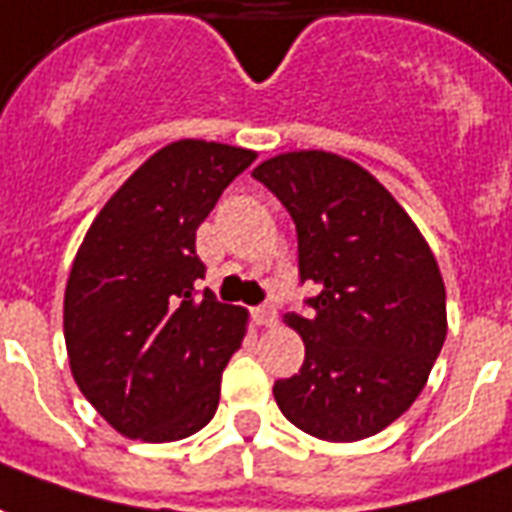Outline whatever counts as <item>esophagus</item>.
<instances>
[{
    "mask_svg": "<svg viewBox=\"0 0 512 512\" xmlns=\"http://www.w3.org/2000/svg\"><path fill=\"white\" fill-rule=\"evenodd\" d=\"M253 319H256V324H261V327H272V324L278 322V311H275V305L264 302V305H259V308L253 311Z\"/></svg>",
    "mask_w": 512,
    "mask_h": 512,
    "instance_id": "34e87169",
    "label": "esophagus"
}]
</instances>
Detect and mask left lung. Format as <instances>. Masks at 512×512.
I'll return each mask as SVG.
<instances>
[{
	"mask_svg": "<svg viewBox=\"0 0 512 512\" xmlns=\"http://www.w3.org/2000/svg\"><path fill=\"white\" fill-rule=\"evenodd\" d=\"M297 229L300 281L319 292L286 313L305 341L300 374L272 393L283 417L324 442L379 434L414 404L447 335L434 253L382 182L308 149L253 169Z\"/></svg>",
	"mask_w": 512,
	"mask_h": 512,
	"instance_id": "1",
	"label": "left lung"
}]
</instances>
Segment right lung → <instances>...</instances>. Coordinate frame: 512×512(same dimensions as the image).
Masks as SVG:
<instances>
[{"label":"right lung","mask_w":512,"mask_h":512,"mask_svg":"<svg viewBox=\"0 0 512 512\" xmlns=\"http://www.w3.org/2000/svg\"><path fill=\"white\" fill-rule=\"evenodd\" d=\"M253 160L251 149L196 138L158 149L78 248L65 289L70 371L122 436L177 442L218 409L248 313L199 292L196 229Z\"/></svg>","instance_id":"right-lung-1"}]
</instances>
